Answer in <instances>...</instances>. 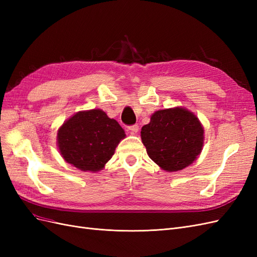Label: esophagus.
<instances>
[{"label": "esophagus", "instance_id": "34e87169", "mask_svg": "<svg viewBox=\"0 0 257 257\" xmlns=\"http://www.w3.org/2000/svg\"><path fill=\"white\" fill-rule=\"evenodd\" d=\"M127 128H128V131H131L132 134H136L139 131V126L137 125V124H134V125H130Z\"/></svg>", "mask_w": 257, "mask_h": 257}]
</instances>
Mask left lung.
I'll return each instance as SVG.
<instances>
[{"instance_id":"1","label":"left lung","mask_w":257,"mask_h":257,"mask_svg":"<svg viewBox=\"0 0 257 257\" xmlns=\"http://www.w3.org/2000/svg\"><path fill=\"white\" fill-rule=\"evenodd\" d=\"M141 136L149 158L167 172L191 165L204 144V128L196 115L181 107L154 112Z\"/></svg>"}]
</instances>
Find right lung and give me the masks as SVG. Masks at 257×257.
I'll list each match as a JSON object with an SVG mask.
<instances>
[{
  "label": "right lung",
  "instance_id": "right-lung-1",
  "mask_svg": "<svg viewBox=\"0 0 257 257\" xmlns=\"http://www.w3.org/2000/svg\"><path fill=\"white\" fill-rule=\"evenodd\" d=\"M125 137L124 130L100 109L80 111L65 121L58 132L63 159L83 172H98L111 159Z\"/></svg>",
  "mask_w": 257,
  "mask_h": 257
}]
</instances>
